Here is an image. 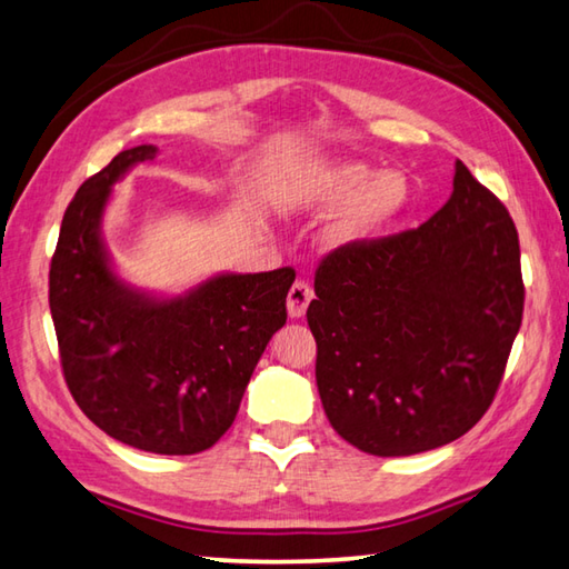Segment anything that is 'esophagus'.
Wrapping results in <instances>:
<instances>
[{
	"label": "esophagus",
	"instance_id": "esophagus-1",
	"mask_svg": "<svg viewBox=\"0 0 569 569\" xmlns=\"http://www.w3.org/2000/svg\"><path fill=\"white\" fill-rule=\"evenodd\" d=\"M312 287H309L305 280H297L292 287H289V295H287V312L292 319L305 317L309 302H312Z\"/></svg>",
	"mask_w": 569,
	"mask_h": 569
}]
</instances>
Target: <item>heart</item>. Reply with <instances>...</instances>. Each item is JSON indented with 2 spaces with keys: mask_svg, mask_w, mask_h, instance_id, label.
I'll return each instance as SVG.
<instances>
[{
  "mask_svg": "<svg viewBox=\"0 0 569 569\" xmlns=\"http://www.w3.org/2000/svg\"><path fill=\"white\" fill-rule=\"evenodd\" d=\"M411 186L399 170L373 173L353 160H331L305 170L295 188V200L307 208H335L345 202L327 224L325 240L331 248H349L379 234L409 206Z\"/></svg>",
  "mask_w": 569,
  "mask_h": 569,
  "instance_id": "heart-1",
  "label": "heart"
}]
</instances>
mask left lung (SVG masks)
I'll use <instances>...</instances> for the list:
<instances>
[{
    "instance_id": "1",
    "label": "left lung",
    "mask_w": 569,
    "mask_h": 569,
    "mask_svg": "<svg viewBox=\"0 0 569 569\" xmlns=\"http://www.w3.org/2000/svg\"><path fill=\"white\" fill-rule=\"evenodd\" d=\"M315 292L307 321L331 428L371 456L431 451L496 399L522 321L518 230L456 160L431 220L329 252Z\"/></svg>"
}]
</instances>
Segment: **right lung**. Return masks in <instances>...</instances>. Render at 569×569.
<instances>
[{"mask_svg": "<svg viewBox=\"0 0 569 569\" xmlns=\"http://www.w3.org/2000/svg\"><path fill=\"white\" fill-rule=\"evenodd\" d=\"M156 146H136L77 190L49 270L61 369L79 409L116 441L160 456L216 446L267 341L287 321L292 267L222 272L156 297L113 272L101 220L113 186Z\"/></svg>", "mask_w": 569, "mask_h": 569, "instance_id": "1", "label": "right lung"}]
</instances>
